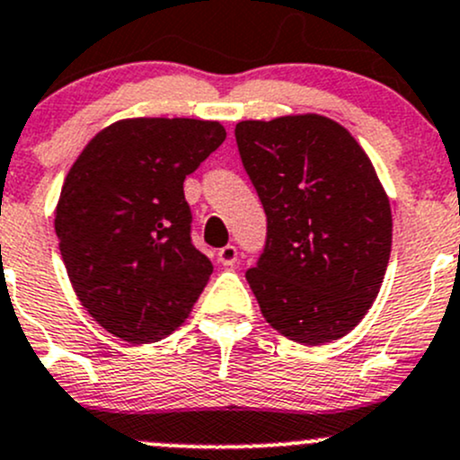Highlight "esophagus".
<instances>
[{
    "mask_svg": "<svg viewBox=\"0 0 460 460\" xmlns=\"http://www.w3.org/2000/svg\"><path fill=\"white\" fill-rule=\"evenodd\" d=\"M217 260H220V264H225V267H234L235 260H238V249H235L234 244H226V247H222L220 252H217Z\"/></svg>",
    "mask_w": 460,
    "mask_h": 460,
    "instance_id": "obj_1",
    "label": "esophagus"
}]
</instances>
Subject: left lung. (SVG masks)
Segmentation results:
<instances>
[{
  "mask_svg": "<svg viewBox=\"0 0 460 460\" xmlns=\"http://www.w3.org/2000/svg\"><path fill=\"white\" fill-rule=\"evenodd\" d=\"M235 142L267 213V244L247 271L260 312L294 342L338 341L372 307L392 252L372 160L318 113L244 119Z\"/></svg>",
  "mask_w": 460,
  "mask_h": 460,
  "instance_id": "left-lung-1",
  "label": "left lung"
}]
</instances>
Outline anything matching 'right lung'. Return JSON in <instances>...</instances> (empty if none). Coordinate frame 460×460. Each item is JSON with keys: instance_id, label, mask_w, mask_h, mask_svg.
Returning <instances> with one entry per match:
<instances>
[{"instance_id": "obj_1", "label": "right lung", "mask_w": 460, "mask_h": 460, "mask_svg": "<svg viewBox=\"0 0 460 460\" xmlns=\"http://www.w3.org/2000/svg\"><path fill=\"white\" fill-rule=\"evenodd\" d=\"M225 137L213 119L127 118L73 162L55 234L77 298L113 336L146 345L191 314L213 264L191 243L184 178Z\"/></svg>"}]
</instances>
